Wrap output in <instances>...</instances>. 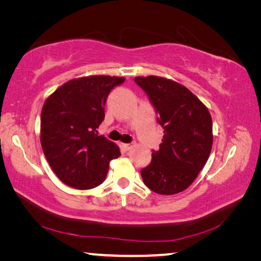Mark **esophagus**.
<instances>
[{
    "label": "esophagus",
    "mask_w": 261,
    "mask_h": 261,
    "mask_svg": "<svg viewBox=\"0 0 261 261\" xmlns=\"http://www.w3.org/2000/svg\"><path fill=\"white\" fill-rule=\"evenodd\" d=\"M122 148L124 149V151H129V149L132 148V145L131 144H123L122 145Z\"/></svg>",
    "instance_id": "obj_1"
}]
</instances>
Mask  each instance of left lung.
I'll list each match as a JSON object with an SVG mask.
<instances>
[{
	"label": "left lung",
	"instance_id": "1",
	"mask_svg": "<svg viewBox=\"0 0 261 261\" xmlns=\"http://www.w3.org/2000/svg\"><path fill=\"white\" fill-rule=\"evenodd\" d=\"M155 109L163 138L152 161L141 169L145 185L159 194H175L189 188L208 160L213 125L206 106L187 87L170 79L136 77Z\"/></svg>",
	"mask_w": 261,
	"mask_h": 261
}]
</instances>
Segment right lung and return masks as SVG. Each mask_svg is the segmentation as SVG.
I'll return each mask as SVG.
<instances>
[{
  "instance_id": "1",
  "label": "right lung",
  "mask_w": 261,
  "mask_h": 261,
  "mask_svg": "<svg viewBox=\"0 0 261 261\" xmlns=\"http://www.w3.org/2000/svg\"><path fill=\"white\" fill-rule=\"evenodd\" d=\"M123 77L90 76L72 79L57 88L41 110L40 141L51 169L62 182L79 190L98 187L120 148L98 136L105 103Z\"/></svg>"
}]
</instances>
